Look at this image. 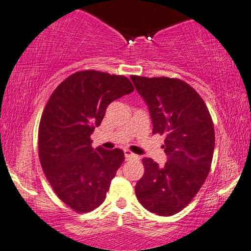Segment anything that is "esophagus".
I'll return each instance as SVG.
<instances>
[{
	"label": "esophagus",
	"mask_w": 251,
	"mask_h": 251,
	"mask_svg": "<svg viewBox=\"0 0 251 251\" xmlns=\"http://www.w3.org/2000/svg\"><path fill=\"white\" fill-rule=\"evenodd\" d=\"M125 157H126V160H128V159H131V158H137V155L133 154L131 151H129V150H125Z\"/></svg>",
	"instance_id": "34e87169"
}]
</instances>
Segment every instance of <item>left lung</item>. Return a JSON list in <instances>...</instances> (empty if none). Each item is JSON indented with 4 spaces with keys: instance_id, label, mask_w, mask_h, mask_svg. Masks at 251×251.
<instances>
[{
    "instance_id": "8db88e82",
    "label": "left lung",
    "mask_w": 251,
    "mask_h": 251,
    "mask_svg": "<svg viewBox=\"0 0 251 251\" xmlns=\"http://www.w3.org/2000/svg\"><path fill=\"white\" fill-rule=\"evenodd\" d=\"M149 107L153 133L165 135L167 161L143 159L145 172L135 187L143 206L158 216H173L193 201L209 175L214 128L203 99L177 78L130 76Z\"/></svg>"
}]
</instances>
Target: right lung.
<instances>
[{"label": "right lung", "instance_id": "add662e5", "mask_svg": "<svg viewBox=\"0 0 251 251\" xmlns=\"http://www.w3.org/2000/svg\"><path fill=\"white\" fill-rule=\"evenodd\" d=\"M132 91L125 76L78 71L55 89L45 107L38 135L42 171L57 197L77 212L102 204L125 161L122 150L93 149L91 135L109 103Z\"/></svg>", "mask_w": 251, "mask_h": 251}]
</instances>
